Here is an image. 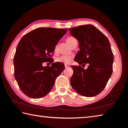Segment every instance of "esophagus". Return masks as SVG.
Masks as SVG:
<instances>
[{
    "mask_svg": "<svg viewBox=\"0 0 128 128\" xmlns=\"http://www.w3.org/2000/svg\"><path fill=\"white\" fill-rule=\"evenodd\" d=\"M69 66H68V65H65V67H66V68H68V67H69Z\"/></svg>",
    "mask_w": 128,
    "mask_h": 128,
    "instance_id": "34e87169",
    "label": "esophagus"
}]
</instances>
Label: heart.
Returning <instances> with one entry per match:
<instances>
[{"mask_svg":"<svg viewBox=\"0 0 128 128\" xmlns=\"http://www.w3.org/2000/svg\"><path fill=\"white\" fill-rule=\"evenodd\" d=\"M76 40L74 38L72 37V36H70L66 39V42L71 46V45L72 44V43L74 42V41ZM57 50V46H55V51H56ZM73 58V55H62L60 57L57 58L56 61L60 62H62V63L68 64L70 63L72 61V60Z\"/></svg>","mask_w":128,"mask_h":128,"instance_id":"b5f03b06","label":"heart"}]
</instances>
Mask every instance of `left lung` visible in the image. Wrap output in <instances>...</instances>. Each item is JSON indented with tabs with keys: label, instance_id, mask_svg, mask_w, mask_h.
<instances>
[{
	"label": "left lung",
	"instance_id": "1",
	"mask_svg": "<svg viewBox=\"0 0 128 128\" xmlns=\"http://www.w3.org/2000/svg\"><path fill=\"white\" fill-rule=\"evenodd\" d=\"M71 36L78 41L80 51L74 61L81 66H71L73 74L70 84L74 90L84 96L99 94L106 87L113 71L114 55L111 44L104 34L92 25L68 29Z\"/></svg>",
	"mask_w": 128,
	"mask_h": 128
}]
</instances>
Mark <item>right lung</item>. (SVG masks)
Returning a JSON list of instances; mask_svg holds the SVG:
<instances>
[{"instance_id": "obj_1", "label": "right lung", "mask_w": 128, "mask_h": 128, "mask_svg": "<svg viewBox=\"0 0 128 128\" xmlns=\"http://www.w3.org/2000/svg\"><path fill=\"white\" fill-rule=\"evenodd\" d=\"M66 29L40 28L21 39L14 59V76L21 90L31 98H42L50 92L58 76L64 70L62 62H53L51 55Z\"/></svg>"}]
</instances>
